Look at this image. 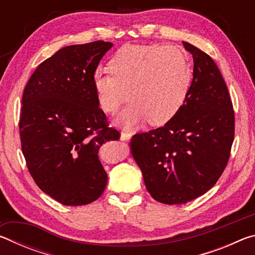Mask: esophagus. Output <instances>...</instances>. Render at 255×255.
<instances>
[{"instance_id":"1","label":"esophagus","mask_w":255,"mask_h":255,"mask_svg":"<svg viewBox=\"0 0 255 255\" xmlns=\"http://www.w3.org/2000/svg\"><path fill=\"white\" fill-rule=\"evenodd\" d=\"M131 138V133L128 131H122L120 132V139L122 140H129Z\"/></svg>"}]
</instances>
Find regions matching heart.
I'll return each mask as SVG.
<instances>
[{"mask_svg": "<svg viewBox=\"0 0 255 255\" xmlns=\"http://www.w3.org/2000/svg\"><path fill=\"white\" fill-rule=\"evenodd\" d=\"M111 74L97 70L92 84L99 106L115 114L129 97V102L115 124L132 128L149 119L164 125L182 108L191 85L187 54L176 46L125 45L109 62Z\"/></svg>", "mask_w": 255, "mask_h": 255, "instance_id": "1", "label": "heart"}]
</instances>
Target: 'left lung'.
Here are the masks:
<instances>
[{
    "instance_id": "obj_1",
    "label": "left lung",
    "mask_w": 255,
    "mask_h": 255,
    "mask_svg": "<svg viewBox=\"0 0 255 255\" xmlns=\"http://www.w3.org/2000/svg\"><path fill=\"white\" fill-rule=\"evenodd\" d=\"M193 73L188 97L170 122L131 139L146 189L166 205L187 204L217 182L234 140V111L213 58L189 42Z\"/></svg>"
}]
</instances>
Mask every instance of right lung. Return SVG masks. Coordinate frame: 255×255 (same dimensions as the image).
Here are the masks:
<instances>
[{"mask_svg": "<svg viewBox=\"0 0 255 255\" xmlns=\"http://www.w3.org/2000/svg\"><path fill=\"white\" fill-rule=\"evenodd\" d=\"M111 47L101 40L64 47L24 88L19 129L28 170L46 195L65 206L91 204L106 189L99 149L119 132L108 127L92 74Z\"/></svg>", "mask_w": 255, "mask_h": 255, "instance_id": "add662e5", "label": "right lung"}]
</instances>
